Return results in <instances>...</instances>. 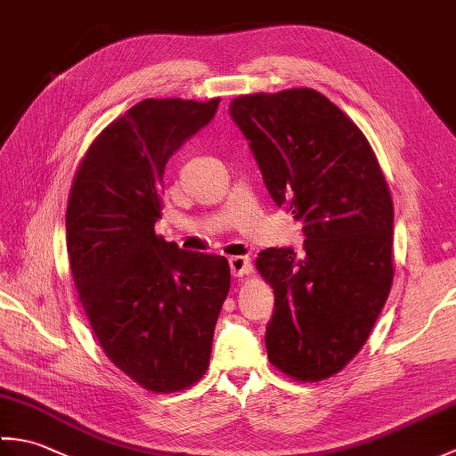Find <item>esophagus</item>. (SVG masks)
<instances>
[{"label":"esophagus","mask_w":456,"mask_h":456,"mask_svg":"<svg viewBox=\"0 0 456 456\" xmlns=\"http://www.w3.org/2000/svg\"><path fill=\"white\" fill-rule=\"evenodd\" d=\"M229 266H231V274L235 278H243L253 273V265H250L248 256H231Z\"/></svg>","instance_id":"1"}]
</instances>
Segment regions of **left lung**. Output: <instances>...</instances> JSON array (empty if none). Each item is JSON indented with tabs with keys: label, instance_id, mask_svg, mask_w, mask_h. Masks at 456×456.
Segmentation results:
<instances>
[{
	"label": "left lung",
	"instance_id": "obj_1",
	"mask_svg": "<svg viewBox=\"0 0 456 456\" xmlns=\"http://www.w3.org/2000/svg\"><path fill=\"white\" fill-rule=\"evenodd\" d=\"M229 113L305 235L299 256L273 247L256 258L274 289L268 361L294 380H325L361 351L390 294L388 182L362 131L312 88L239 95Z\"/></svg>",
	"mask_w": 456,
	"mask_h": 456
}]
</instances>
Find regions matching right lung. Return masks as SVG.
<instances>
[{"label":"right lung","mask_w":456,"mask_h":456,"mask_svg":"<svg viewBox=\"0 0 456 456\" xmlns=\"http://www.w3.org/2000/svg\"><path fill=\"white\" fill-rule=\"evenodd\" d=\"M217 105H133L94 139L68 198V258L92 331L119 370L157 394L186 390L206 374L231 286L225 256L190 253L154 233L167 162Z\"/></svg>","instance_id":"1"}]
</instances>
